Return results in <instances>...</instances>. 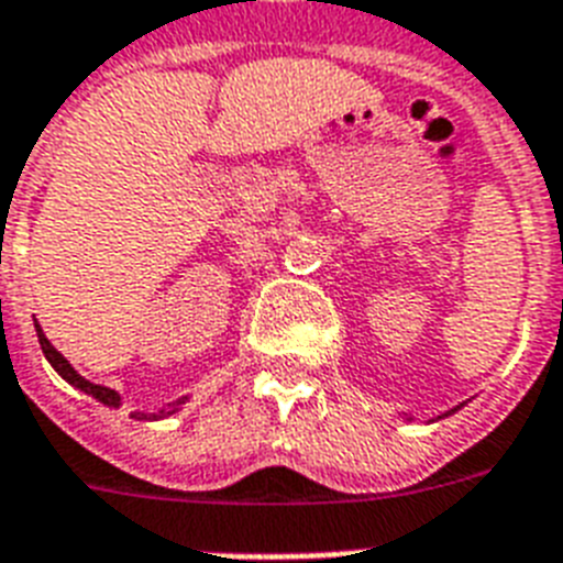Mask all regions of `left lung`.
<instances>
[{
  "instance_id": "obj_1",
  "label": "left lung",
  "mask_w": 563,
  "mask_h": 563,
  "mask_svg": "<svg viewBox=\"0 0 563 563\" xmlns=\"http://www.w3.org/2000/svg\"><path fill=\"white\" fill-rule=\"evenodd\" d=\"M454 410H460V408H454ZM445 416H451V413H445ZM440 419H442V416H440Z\"/></svg>"
}]
</instances>
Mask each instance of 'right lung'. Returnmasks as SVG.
<instances>
[{
    "label": "right lung",
    "instance_id": "add662e5",
    "mask_svg": "<svg viewBox=\"0 0 563 563\" xmlns=\"http://www.w3.org/2000/svg\"><path fill=\"white\" fill-rule=\"evenodd\" d=\"M34 327H36V338H40V346H43L45 358H48V364H52V367L57 369L59 376L66 378L68 385L77 387V390L89 393V396H95V399H98L100 405H107V408H121V393H115V390H112V387L91 385L89 378L80 376V373H77V369L71 367V364H68V361L63 358V355H59L57 350H54L52 341H48L43 329H40V323H34ZM185 401H187V396H185V399L170 401V405L158 410V413H132V416H135V419H164V416H173V413H176V410H181V405H185Z\"/></svg>",
    "mask_w": 563,
    "mask_h": 563
}]
</instances>
